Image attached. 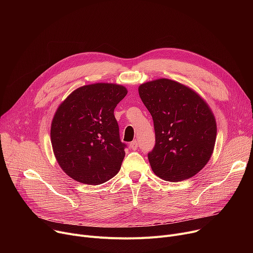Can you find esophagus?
I'll return each mask as SVG.
<instances>
[{
  "label": "esophagus",
  "mask_w": 253,
  "mask_h": 253,
  "mask_svg": "<svg viewBox=\"0 0 253 253\" xmlns=\"http://www.w3.org/2000/svg\"><path fill=\"white\" fill-rule=\"evenodd\" d=\"M137 148H138V143H137V141H136V140H133V141H131V142H130V149L136 151V150H137Z\"/></svg>",
  "instance_id": "obj_1"
}]
</instances>
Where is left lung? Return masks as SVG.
Wrapping results in <instances>:
<instances>
[{"instance_id": "obj_1", "label": "left lung", "mask_w": 253, "mask_h": 253, "mask_svg": "<svg viewBox=\"0 0 253 253\" xmlns=\"http://www.w3.org/2000/svg\"><path fill=\"white\" fill-rule=\"evenodd\" d=\"M139 96L153 117L156 143L148 154L154 173L176 182L196 175L209 161L216 122L208 104L191 88L169 79L143 83Z\"/></svg>"}]
</instances>
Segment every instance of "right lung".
<instances>
[{"instance_id":"add662e5","label":"right lung","mask_w":253,"mask_h":253,"mask_svg":"<svg viewBox=\"0 0 253 253\" xmlns=\"http://www.w3.org/2000/svg\"><path fill=\"white\" fill-rule=\"evenodd\" d=\"M122 85L95 83L76 89L58 106L51 143L62 170L85 184H100L121 168L126 144L114 115L127 94Z\"/></svg>"}]
</instances>
